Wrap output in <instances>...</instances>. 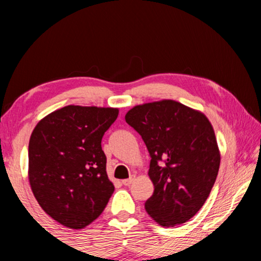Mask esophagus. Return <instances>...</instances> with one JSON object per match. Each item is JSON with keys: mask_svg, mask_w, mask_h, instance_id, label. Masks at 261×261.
<instances>
[{"mask_svg": "<svg viewBox=\"0 0 261 261\" xmlns=\"http://www.w3.org/2000/svg\"><path fill=\"white\" fill-rule=\"evenodd\" d=\"M135 178H136V176H135V175H132L130 178H127V179H123V180H122V184H123V185H125V187H129V185H130L132 182H134Z\"/></svg>", "mask_w": 261, "mask_h": 261, "instance_id": "1", "label": "esophagus"}]
</instances>
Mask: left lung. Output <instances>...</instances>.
<instances>
[{"label":"left lung","mask_w":261,"mask_h":261,"mask_svg":"<svg viewBox=\"0 0 261 261\" xmlns=\"http://www.w3.org/2000/svg\"><path fill=\"white\" fill-rule=\"evenodd\" d=\"M125 122L151 155L154 192L145 210L162 227L187 222L205 204L219 173L220 151L208 118L177 101L161 100L135 106Z\"/></svg>","instance_id":"1"}]
</instances>
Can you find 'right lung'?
<instances>
[{
  "label": "right lung",
  "instance_id": "add662e5",
  "mask_svg": "<svg viewBox=\"0 0 261 261\" xmlns=\"http://www.w3.org/2000/svg\"><path fill=\"white\" fill-rule=\"evenodd\" d=\"M117 108L70 105L35 125L29 143V180L35 199L62 226L83 229L114 192L101 147Z\"/></svg>",
  "mask_w": 261,
  "mask_h": 261
}]
</instances>
